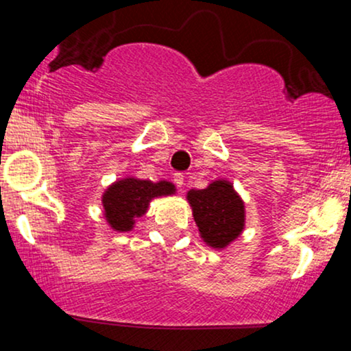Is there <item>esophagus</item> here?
I'll use <instances>...</instances> for the list:
<instances>
[{"mask_svg": "<svg viewBox=\"0 0 351 351\" xmlns=\"http://www.w3.org/2000/svg\"><path fill=\"white\" fill-rule=\"evenodd\" d=\"M173 181H175V184L178 186L180 191H183V184H184L183 173H175V175H173Z\"/></svg>", "mask_w": 351, "mask_h": 351, "instance_id": "34e87169", "label": "esophagus"}]
</instances>
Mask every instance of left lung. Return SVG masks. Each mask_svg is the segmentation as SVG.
<instances>
[{
    "mask_svg": "<svg viewBox=\"0 0 351 351\" xmlns=\"http://www.w3.org/2000/svg\"><path fill=\"white\" fill-rule=\"evenodd\" d=\"M186 199L201 239L209 247L224 249L243 234L245 206L231 181L221 178L204 189H189Z\"/></svg>",
    "mask_w": 351,
    "mask_h": 351,
    "instance_id": "1",
    "label": "left lung"
}]
</instances>
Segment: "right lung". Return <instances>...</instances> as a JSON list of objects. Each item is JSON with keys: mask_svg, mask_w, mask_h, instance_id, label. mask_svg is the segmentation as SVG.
<instances>
[{"mask_svg": "<svg viewBox=\"0 0 351 351\" xmlns=\"http://www.w3.org/2000/svg\"><path fill=\"white\" fill-rule=\"evenodd\" d=\"M176 193L171 181L140 180L135 176H125L108 184L102 195L104 217L107 224L117 232H128L135 226L136 217L148 211L152 199L171 196Z\"/></svg>", "mask_w": 351, "mask_h": 351, "instance_id": "right-lung-1", "label": "right lung"}]
</instances>
